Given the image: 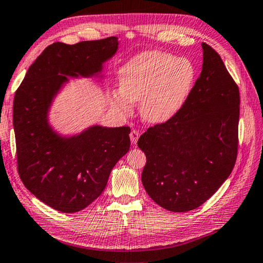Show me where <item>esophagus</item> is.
<instances>
[{"mask_svg":"<svg viewBox=\"0 0 263 263\" xmlns=\"http://www.w3.org/2000/svg\"><path fill=\"white\" fill-rule=\"evenodd\" d=\"M139 137H140L139 131H137V130H132V131H131V133H130V139H131V142H132L133 144L137 143Z\"/></svg>","mask_w":263,"mask_h":263,"instance_id":"esophagus-1","label":"esophagus"}]
</instances>
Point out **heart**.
Returning a JSON list of instances; mask_svg holds the SVG:
<instances>
[{
	"mask_svg": "<svg viewBox=\"0 0 263 263\" xmlns=\"http://www.w3.org/2000/svg\"><path fill=\"white\" fill-rule=\"evenodd\" d=\"M196 77L187 58L151 50L137 54L120 71L121 89L113 91V103L125 115L133 102L141 103V117L149 123H164L184 105Z\"/></svg>",
	"mask_w": 263,
	"mask_h": 263,
	"instance_id": "b5f03b06",
	"label": "heart"
}]
</instances>
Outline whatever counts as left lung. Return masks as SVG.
<instances>
[{
	"label": "left lung",
	"instance_id": "8db88e82",
	"mask_svg": "<svg viewBox=\"0 0 263 263\" xmlns=\"http://www.w3.org/2000/svg\"><path fill=\"white\" fill-rule=\"evenodd\" d=\"M203 67L184 105L138 141L146 157L142 184L170 212L197 209L234 168L239 145L240 91L219 54L205 42Z\"/></svg>",
	"mask_w": 263,
	"mask_h": 263
}]
</instances>
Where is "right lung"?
Returning <instances> with one entry per match:
<instances>
[{"instance_id":"right-lung-1","label":"right lung","mask_w":263,"mask_h":263,"mask_svg":"<svg viewBox=\"0 0 263 263\" xmlns=\"http://www.w3.org/2000/svg\"><path fill=\"white\" fill-rule=\"evenodd\" d=\"M117 36L54 42L29 67L16 89L13 126L17 172L30 193L53 210L76 213L100 196L109 174L130 149V127L94 125L60 137L48 122L52 99L69 77H90L117 52Z\"/></svg>"}]
</instances>
